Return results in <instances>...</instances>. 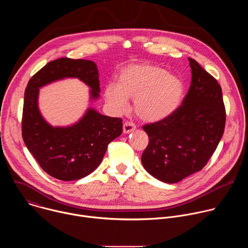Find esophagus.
<instances>
[{"mask_svg":"<svg viewBox=\"0 0 248 248\" xmlns=\"http://www.w3.org/2000/svg\"><path fill=\"white\" fill-rule=\"evenodd\" d=\"M136 128V125L132 123V122H125L124 124V127H123V130H124V133H129L131 131H133L134 129Z\"/></svg>","mask_w":248,"mask_h":248,"instance_id":"obj_1","label":"esophagus"}]
</instances>
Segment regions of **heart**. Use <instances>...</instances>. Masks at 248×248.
<instances>
[{
  "label": "heart",
  "mask_w": 248,
  "mask_h": 248,
  "mask_svg": "<svg viewBox=\"0 0 248 248\" xmlns=\"http://www.w3.org/2000/svg\"><path fill=\"white\" fill-rule=\"evenodd\" d=\"M185 92L183 80L161 66L143 63L124 67L118 84L105 86V97L119 113L128 107V98L134 99L137 116L144 121L156 122L172 114L180 106Z\"/></svg>",
  "instance_id": "obj_1"
}]
</instances>
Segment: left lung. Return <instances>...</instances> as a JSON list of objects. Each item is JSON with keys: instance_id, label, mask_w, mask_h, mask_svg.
<instances>
[{"instance_id": "1", "label": "left lung", "mask_w": 248, "mask_h": 248, "mask_svg": "<svg viewBox=\"0 0 248 248\" xmlns=\"http://www.w3.org/2000/svg\"><path fill=\"white\" fill-rule=\"evenodd\" d=\"M188 61L191 83L182 105L167 118L142 126L149 142L141 162L151 175L167 184L202 170L225 130L220 84L195 60Z\"/></svg>"}]
</instances>
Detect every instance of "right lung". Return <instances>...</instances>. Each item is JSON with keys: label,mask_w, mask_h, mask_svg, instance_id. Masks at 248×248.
Instances as JSON below:
<instances>
[{"label": "right lung", "mask_w": 248, "mask_h": 248, "mask_svg": "<svg viewBox=\"0 0 248 248\" xmlns=\"http://www.w3.org/2000/svg\"><path fill=\"white\" fill-rule=\"evenodd\" d=\"M64 78H77L100 93L97 65L87 60L61 58L49 62L27 83L21 121L24 143L40 167L53 178L77 181L91 173L102 162L111 141L123 132V120L88 109L83 118L67 127H53L38 109L39 88Z\"/></svg>", "instance_id": "add662e5"}]
</instances>
